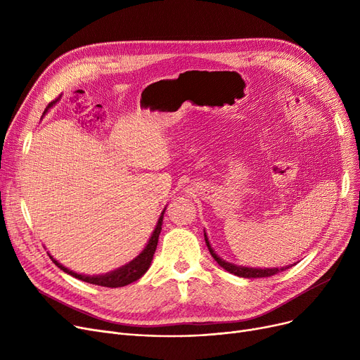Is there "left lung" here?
Returning <instances> with one entry per match:
<instances>
[{"label":"left lung","mask_w":360,"mask_h":360,"mask_svg":"<svg viewBox=\"0 0 360 360\" xmlns=\"http://www.w3.org/2000/svg\"><path fill=\"white\" fill-rule=\"evenodd\" d=\"M204 239H205V243H207V248H209V251H210V254H212V257L217 261V264L220 267H223L226 271H229V273H232V274H235V276H239V277H245V278H257V277H270V276H274V274H278V273H281V271H285V270H288L289 269V266L288 267H283V269H248V267H238V266H233V264H231V262H226V261H223L221 258H219L217 255H216V252L212 250V247H210V242H209V239H207V235L204 233Z\"/></svg>","instance_id":"8db88e82"}]
</instances>
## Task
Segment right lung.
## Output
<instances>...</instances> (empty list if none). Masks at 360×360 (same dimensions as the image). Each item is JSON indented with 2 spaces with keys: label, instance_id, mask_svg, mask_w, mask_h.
<instances>
[{
  "label": "right lung",
  "instance_id": "right-lung-1",
  "mask_svg": "<svg viewBox=\"0 0 360 360\" xmlns=\"http://www.w3.org/2000/svg\"><path fill=\"white\" fill-rule=\"evenodd\" d=\"M53 103V101L48 105V108ZM46 108V109H48ZM165 213V210H163ZM163 213L158 221V226L156 229L153 232V235H151L147 247L144 248V251L136 258L132 259L129 264H127V266L121 267L120 270H115L112 273H108L105 276H83V274H77L74 271H70L68 269H65L64 266H61V264L58 261H55L52 257L51 259L63 271L68 273L70 276L79 278V280H83L86 283H91V285H98V286H103V288H122V286H127L129 285V283L139 280L150 267L151 264V259H153V255H155V251L158 248V242H159V235H160V231H162V223H163Z\"/></svg>",
  "mask_w": 360,
  "mask_h": 360
}]
</instances>
